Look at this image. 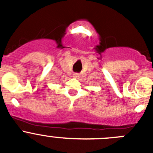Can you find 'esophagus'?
Returning a JSON list of instances; mask_svg holds the SVG:
<instances>
[{"label":"esophagus","mask_w":153,"mask_h":153,"mask_svg":"<svg viewBox=\"0 0 153 153\" xmlns=\"http://www.w3.org/2000/svg\"><path fill=\"white\" fill-rule=\"evenodd\" d=\"M74 78L79 77V74H74Z\"/></svg>","instance_id":"obj_1"}]
</instances>
